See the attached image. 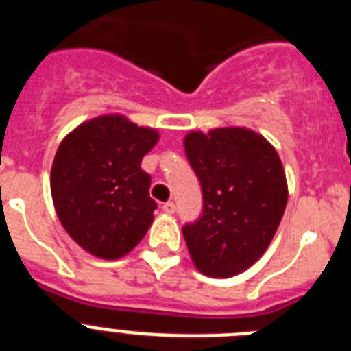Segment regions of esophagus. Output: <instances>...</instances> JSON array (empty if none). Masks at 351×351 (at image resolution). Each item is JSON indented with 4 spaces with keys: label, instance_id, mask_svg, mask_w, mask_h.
Segmentation results:
<instances>
[{
    "label": "esophagus",
    "instance_id": "1",
    "mask_svg": "<svg viewBox=\"0 0 351 351\" xmlns=\"http://www.w3.org/2000/svg\"><path fill=\"white\" fill-rule=\"evenodd\" d=\"M161 209H163V213H167V214H173V213H176V204L167 202V204H163V206H161Z\"/></svg>",
    "mask_w": 351,
    "mask_h": 351
}]
</instances>
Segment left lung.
I'll list each match as a JSON object with an SVG mask.
<instances>
[{"label":"left lung","mask_w":351,"mask_h":351,"mask_svg":"<svg viewBox=\"0 0 351 351\" xmlns=\"http://www.w3.org/2000/svg\"><path fill=\"white\" fill-rule=\"evenodd\" d=\"M184 151L202 184L204 213L182 235L195 267L210 278L250 269L283 218L288 184L267 138L244 126L190 132Z\"/></svg>","instance_id":"1"}]
</instances>
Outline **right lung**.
<instances>
[{
  "mask_svg": "<svg viewBox=\"0 0 351 351\" xmlns=\"http://www.w3.org/2000/svg\"><path fill=\"white\" fill-rule=\"evenodd\" d=\"M158 138V130L105 114L61 141L51 169L52 202L66 234L89 255L123 258L147 234L156 202L141 163Z\"/></svg>",
  "mask_w": 351,
  "mask_h": 351,
  "instance_id": "right-lung-1",
  "label": "right lung"
}]
</instances>
